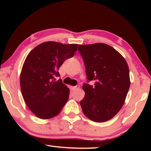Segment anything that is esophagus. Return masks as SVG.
<instances>
[{"instance_id":"34e87169","label":"esophagus","mask_w":151,"mask_h":151,"mask_svg":"<svg viewBox=\"0 0 151 151\" xmlns=\"http://www.w3.org/2000/svg\"><path fill=\"white\" fill-rule=\"evenodd\" d=\"M79 87H80V86L79 85H76V86H70V88L73 89V90H75V89H77V88H78Z\"/></svg>"}]
</instances>
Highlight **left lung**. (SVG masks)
I'll return each mask as SVG.
<instances>
[{
	"mask_svg": "<svg viewBox=\"0 0 151 151\" xmlns=\"http://www.w3.org/2000/svg\"><path fill=\"white\" fill-rule=\"evenodd\" d=\"M86 68L85 96L80 101L83 113L102 122L115 116L124 104L130 87L129 68L123 57L104 43L78 45ZM95 81L93 86L88 83Z\"/></svg>",
	"mask_w": 151,
	"mask_h": 151,
	"instance_id": "left-lung-1",
	"label": "left lung"
}]
</instances>
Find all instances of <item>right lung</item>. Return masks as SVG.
<instances>
[{"label":"right lung","instance_id":"right-lung-1","mask_svg":"<svg viewBox=\"0 0 151 151\" xmlns=\"http://www.w3.org/2000/svg\"><path fill=\"white\" fill-rule=\"evenodd\" d=\"M78 45L45 42L30 51L25 59L20 76V89L25 103L42 119L60 113L69 97V88L61 79L58 69L64 61L72 58Z\"/></svg>","mask_w":151,"mask_h":151}]
</instances>
